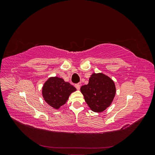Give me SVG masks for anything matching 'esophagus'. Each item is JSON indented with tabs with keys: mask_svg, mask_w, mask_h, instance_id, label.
<instances>
[{
	"mask_svg": "<svg viewBox=\"0 0 155 155\" xmlns=\"http://www.w3.org/2000/svg\"><path fill=\"white\" fill-rule=\"evenodd\" d=\"M75 87L77 88V90H79V88H80V85H79V83L75 84Z\"/></svg>",
	"mask_w": 155,
	"mask_h": 155,
	"instance_id": "34e87169",
	"label": "esophagus"
}]
</instances>
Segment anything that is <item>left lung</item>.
Returning a JSON list of instances; mask_svg holds the SVG:
<instances>
[{
    "label": "left lung",
    "instance_id": "left-lung-1",
    "mask_svg": "<svg viewBox=\"0 0 155 155\" xmlns=\"http://www.w3.org/2000/svg\"><path fill=\"white\" fill-rule=\"evenodd\" d=\"M80 90L88 107L96 112H101L109 107L116 94L114 81L102 73L92 74L88 83Z\"/></svg>",
    "mask_w": 155,
    "mask_h": 155
}]
</instances>
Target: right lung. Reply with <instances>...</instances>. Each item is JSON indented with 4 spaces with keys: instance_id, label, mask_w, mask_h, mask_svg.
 I'll return each mask as SVG.
<instances>
[{
    "instance_id": "right-lung-1",
    "label": "right lung",
    "mask_w": 155,
    "mask_h": 155,
    "mask_svg": "<svg viewBox=\"0 0 155 155\" xmlns=\"http://www.w3.org/2000/svg\"><path fill=\"white\" fill-rule=\"evenodd\" d=\"M76 88L63 79L58 77L50 78L43 87L42 94L45 101L55 109L66 104L70 94Z\"/></svg>"
}]
</instances>
